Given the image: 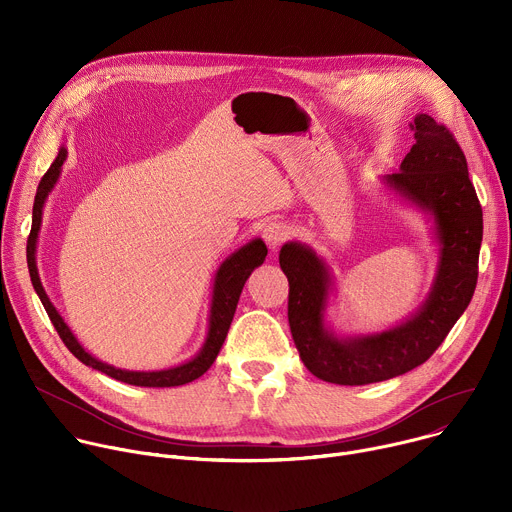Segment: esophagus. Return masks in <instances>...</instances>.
Instances as JSON below:
<instances>
[{
    "mask_svg": "<svg viewBox=\"0 0 512 512\" xmlns=\"http://www.w3.org/2000/svg\"><path fill=\"white\" fill-rule=\"evenodd\" d=\"M289 237V227L281 221H271L263 229V239L271 249H277Z\"/></svg>",
    "mask_w": 512,
    "mask_h": 512,
    "instance_id": "obj_1",
    "label": "esophagus"
}]
</instances>
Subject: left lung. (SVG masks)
<instances>
[{"mask_svg":"<svg viewBox=\"0 0 512 512\" xmlns=\"http://www.w3.org/2000/svg\"><path fill=\"white\" fill-rule=\"evenodd\" d=\"M415 143L387 186L433 218L440 261L427 300L395 328L336 336L324 322L332 275L328 265L302 243H285L279 265L289 281L287 318L306 369L336 385L387 381L423 364L468 308L482 243V208L468 164L446 125L421 113L411 123Z\"/></svg>","mask_w":512,"mask_h":512,"instance_id":"left-lung-1","label":"left lung"}]
</instances>
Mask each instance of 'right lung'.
<instances>
[{
    "label": "right lung",
    "mask_w": 512,
    "mask_h": 512,
    "mask_svg": "<svg viewBox=\"0 0 512 512\" xmlns=\"http://www.w3.org/2000/svg\"><path fill=\"white\" fill-rule=\"evenodd\" d=\"M66 154H68L66 148H60L56 160L52 162V166L48 168V172L42 176V180L38 184V192H36V198H34V210H32V231H30L28 247H26L32 285L36 289L40 302L44 304V310H46L50 322L54 324L58 336L62 338V342L66 344V348L72 354H75L83 364H87V367H93V369L109 375L111 379H117L121 383L135 385V387H178V385L192 383L194 379L202 377L210 369V364L214 362L216 354L221 352V346L227 338V332L231 328V322H233V316H235V310H237V304H239V296L243 291V285H245L247 277L251 275V271L265 261V255H267L265 243L261 239H255V241L243 245L239 251H235L231 257H227L221 267H218L216 277H214V289H212L208 334H206V340H204L200 352L194 358L180 364V367H172V369H164V371H123V369H115V367H111V364L101 362L99 358L91 356L79 344L75 334L70 332V328L62 320V316L56 312V308L48 300L46 291L40 283L38 267H36V241H38V231H40V225H42V208H44V202L48 198V192L54 188V184L60 176V168L66 160Z\"/></svg>",
    "instance_id": "1"
}]
</instances>
